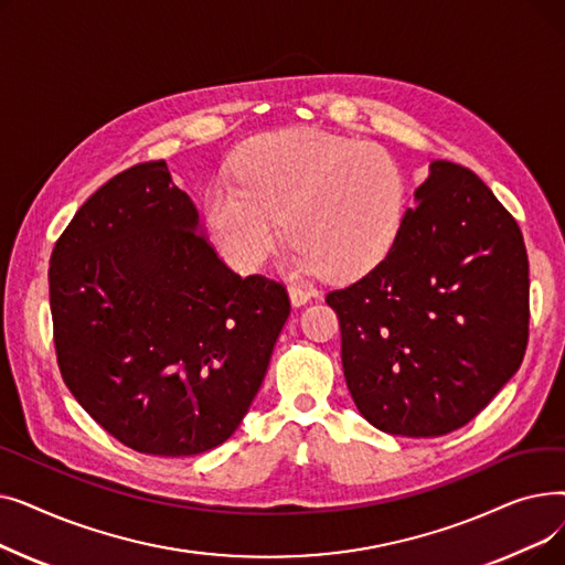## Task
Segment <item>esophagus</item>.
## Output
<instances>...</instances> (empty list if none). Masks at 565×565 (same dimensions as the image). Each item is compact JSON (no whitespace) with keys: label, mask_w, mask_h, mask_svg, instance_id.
<instances>
[{"label":"esophagus","mask_w":565,"mask_h":565,"mask_svg":"<svg viewBox=\"0 0 565 565\" xmlns=\"http://www.w3.org/2000/svg\"><path fill=\"white\" fill-rule=\"evenodd\" d=\"M288 298H290V305L292 307H302V305H307L311 298H313V292L309 290V288H305V286H288Z\"/></svg>","instance_id":"34e87169"}]
</instances>
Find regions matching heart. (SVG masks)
<instances>
[{
	"mask_svg": "<svg viewBox=\"0 0 565 565\" xmlns=\"http://www.w3.org/2000/svg\"><path fill=\"white\" fill-rule=\"evenodd\" d=\"M231 177L207 185L203 213L215 247L241 273L273 254L281 217L302 270L362 275L387 256L405 215L407 181L394 156L318 128L249 139Z\"/></svg>",
	"mask_w": 565,
	"mask_h": 565,
	"instance_id": "1",
	"label": "heart"
}]
</instances>
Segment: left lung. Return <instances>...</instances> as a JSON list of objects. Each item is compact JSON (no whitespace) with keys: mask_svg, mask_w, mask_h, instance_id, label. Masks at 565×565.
<instances>
[{"mask_svg":"<svg viewBox=\"0 0 565 565\" xmlns=\"http://www.w3.org/2000/svg\"><path fill=\"white\" fill-rule=\"evenodd\" d=\"M392 249L332 290L350 396L377 430L462 428L522 364L529 260L520 226L481 178L435 160Z\"/></svg>","mask_w":565,"mask_h":565,"instance_id":"1","label":"left lung"}]
</instances>
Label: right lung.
<instances>
[{"label": "right lung", "mask_w": 565, "mask_h": 565, "mask_svg": "<svg viewBox=\"0 0 565 565\" xmlns=\"http://www.w3.org/2000/svg\"><path fill=\"white\" fill-rule=\"evenodd\" d=\"M66 387L126 447L196 456L226 441L260 390L288 292L226 267L164 160L114 175L50 256Z\"/></svg>", "instance_id": "1"}]
</instances>
